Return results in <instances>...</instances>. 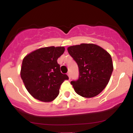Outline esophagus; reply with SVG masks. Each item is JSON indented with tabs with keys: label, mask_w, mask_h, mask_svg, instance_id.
Returning <instances> with one entry per match:
<instances>
[{
	"label": "esophagus",
	"mask_w": 133,
	"mask_h": 133,
	"mask_svg": "<svg viewBox=\"0 0 133 133\" xmlns=\"http://www.w3.org/2000/svg\"><path fill=\"white\" fill-rule=\"evenodd\" d=\"M68 76H69V79H71V73H70V72H68Z\"/></svg>",
	"instance_id": "obj_1"
}]
</instances>
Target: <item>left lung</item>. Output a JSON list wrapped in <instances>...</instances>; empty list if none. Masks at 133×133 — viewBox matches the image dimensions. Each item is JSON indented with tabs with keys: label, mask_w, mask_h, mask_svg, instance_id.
<instances>
[{
	"label": "left lung",
	"mask_w": 133,
	"mask_h": 133,
	"mask_svg": "<svg viewBox=\"0 0 133 133\" xmlns=\"http://www.w3.org/2000/svg\"><path fill=\"white\" fill-rule=\"evenodd\" d=\"M79 68V78L71 84L84 97L98 95L106 88L113 71L110 54L99 45L81 44L68 48Z\"/></svg>",
	"instance_id": "1"
}]
</instances>
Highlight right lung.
Listing matches in <instances>:
<instances>
[{"label": "right lung", "instance_id": "1", "mask_svg": "<svg viewBox=\"0 0 133 133\" xmlns=\"http://www.w3.org/2000/svg\"><path fill=\"white\" fill-rule=\"evenodd\" d=\"M64 47H43L27 55L22 61L21 76L28 92L36 99L51 102L59 95L61 85L69 79L62 74L57 59Z\"/></svg>", "mask_w": 133, "mask_h": 133}]
</instances>
